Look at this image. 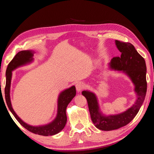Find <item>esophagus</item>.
<instances>
[{
	"label": "esophagus",
	"mask_w": 154,
	"mask_h": 154,
	"mask_svg": "<svg viewBox=\"0 0 154 154\" xmlns=\"http://www.w3.org/2000/svg\"><path fill=\"white\" fill-rule=\"evenodd\" d=\"M85 85L83 83L81 82H78L76 84V88L78 92H80L82 90H83V88H84Z\"/></svg>",
	"instance_id": "esophagus-1"
}]
</instances>
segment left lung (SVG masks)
Masks as SVG:
<instances>
[{"label":"left lung","instance_id":"8db88e82","mask_svg":"<svg viewBox=\"0 0 154 154\" xmlns=\"http://www.w3.org/2000/svg\"><path fill=\"white\" fill-rule=\"evenodd\" d=\"M116 45L121 52V56L112 59L110 67L112 69L123 71L131 78L135 85L137 100L136 103L124 112L105 116L99 110L95 94L89 91H83L82 95L87 99L93 123L96 128L105 131L119 128L131 122L143 103L147 88L145 60L138 53L132 44L116 40Z\"/></svg>","mask_w":154,"mask_h":154}]
</instances>
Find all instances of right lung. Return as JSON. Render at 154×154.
Listing matches in <instances>:
<instances>
[{"mask_svg":"<svg viewBox=\"0 0 154 154\" xmlns=\"http://www.w3.org/2000/svg\"><path fill=\"white\" fill-rule=\"evenodd\" d=\"M32 56H33V54L31 51H21L18 52L11 61L9 63L6 73V82L5 89H4L6 101L9 109L10 110L11 113L22 127L29 130V132L35 134L44 136H53V135L57 134L61 131L66 124V108L68 104L76 95V88L74 86H72L61 92V94H60L58 101L57 116L52 123L44 126H40V127H32V126H30L24 123L16 114L11 106L10 96L11 80L13 70L20 66H23L27 63L30 62L32 60Z\"/></svg>","mask_w":154,"mask_h":154,"instance_id":"1","label":"right lung"}]
</instances>
